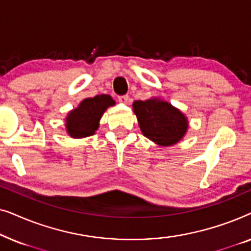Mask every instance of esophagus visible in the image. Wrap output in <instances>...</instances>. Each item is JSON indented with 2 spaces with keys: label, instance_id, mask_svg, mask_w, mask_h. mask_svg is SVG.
Here are the masks:
<instances>
[{
  "label": "esophagus",
  "instance_id": "34e87169",
  "mask_svg": "<svg viewBox=\"0 0 251 251\" xmlns=\"http://www.w3.org/2000/svg\"><path fill=\"white\" fill-rule=\"evenodd\" d=\"M119 101L120 102H122V104H128V101H129V96H126V95H125V96H119Z\"/></svg>",
  "mask_w": 251,
  "mask_h": 251
}]
</instances>
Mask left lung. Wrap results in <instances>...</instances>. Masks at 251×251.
Here are the masks:
<instances>
[{
	"label": "left lung",
	"instance_id": "8db88e82",
	"mask_svg": "<svg viewBox=\"0 0 251 251\" xmlns=\"http://www.w3.org/2000/svg\"><path fill=\"white\" fill-rule=\"evenodd\" d=\"M132 107L143 135L157 145H175L187 131L186 116L168 101L151 98L136 100Z\"/></svg>",
	"mask_w": 251,
	"mask_h": 251
}]
</instances>
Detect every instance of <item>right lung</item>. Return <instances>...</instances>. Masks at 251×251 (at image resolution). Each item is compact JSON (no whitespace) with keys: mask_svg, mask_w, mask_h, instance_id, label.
<instances>
[{"mask_svg":"<svg viewBox=\"0 0 251 251\" xmlns=\"http://www.w3.org/2000/svg\"><path fill=\"white\" fill-rule=\"evenodd\" d=\"M113 105H115V101L108 95H98L82 100L76 108L68 113L66 118L68 135L73 138L94 135L98 129L101 115Z\"/></svg>","mask_w":251,"mask_h":251,"instance_id":"add662e5","label":"right lung"}]
</instances>
